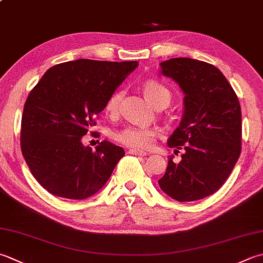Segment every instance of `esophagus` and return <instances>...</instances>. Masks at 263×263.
<instances>
[{"instance_id":"esophagus-1","label":"esophagus","mask_w":263,"mask_h":263,"mask_svg":"<svg viewBox=\"0 0 263 263\" xmlns=\"http://www.w3.org/2000/svg\"><path fill=\"white\" fill-rule=\"evenodd\" d=\"M128 153L132 154V155H137V156H146L147 153L146 152H142V151H139V149H130Z\"/></svg>"}]
</instances>
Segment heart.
Listing matches in <instances>:
<instances>
[{
  "label": "heart",
  "mask_w": 263,
  "mask_h": 263,
  "mask_svg": "<svg viewBox=\"0 0 263 263\" xmlns=\"http://www.w3.org/2000/svg\"><path fill=\"white\" fill-rule=\"evenodd\" d=\"M142 92L146 99L154 107L159 104H165L167 106L171 100V92L156 81H147L142 85ZM122 91H116L109 97L106 104V110L109 114H116L122 100ZM158 135L159 131L156 127L126 125L122 130L115 132L114 138L116 141L124 146L135 149H148L154 145Z\"/></svg>",
  "instance_id": "1"
}]
</instances>
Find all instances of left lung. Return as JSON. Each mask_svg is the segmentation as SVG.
Instances as JSON below:
<instances>
[{
  "label": "left lung",
  "mask_w": 263,
  "mask_h": 263,
  "mask_svg": "<svg viewBox=\"0 0 263 263\" xmlns=\"http://www.w3.org/2000/svg\"><path fill=\"white\" fill-rule=\"evenodd\" d=\"M183 93V115L168 138L170 148L184 149L181 161L168 157L161 189L179 202L214 194L230 176L241 151V111L238 98L217 67L190 58L159 64Z\"/></svg>",
  "instance_id": "obj_1"
}]
</instances>
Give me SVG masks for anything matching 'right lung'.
<instances>
[{
  "label": "right lung",
  "instance_id": "obj_1",
  "mask_svg": "<svg viewBox=\"0 0 263 263\" xmlns=\"http://www.w3.org/2000/svg\"><path fill=\"white\" fill-rule=\"evenodd\" d=\"M138 61L77 59L51 67L26 100L22 152L35 179L54 196L85 199L105 186L124 149L82 138Z\"/></svg>",
  "mask_w": 263,
  "mask_h": 263
}]
</instances>
